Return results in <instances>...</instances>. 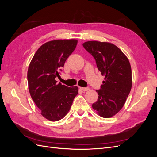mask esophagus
<instances>
[{
  "label": "esophagus",
  "instance_id": "obj_1",
  "mask_svg": "<svg viewBox=\"0 0 157 157\" xmlns=\"http://www.w3.org/2000/svg\"><path fill=\"white\" fill-rule=\"evenodd\" d=\"M80 89L82 90V91H84V92H86V91H88V90H90L89 88H82V87H80Z\"/></svg>",
  "mask_w": 157,
  "mask_h": 157
}]
</instances>
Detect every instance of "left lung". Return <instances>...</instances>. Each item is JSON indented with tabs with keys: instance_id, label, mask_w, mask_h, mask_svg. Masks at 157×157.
I'll return each instance as SVG.
<instances>
[{
	"instance_id": "1",
	"label": "left lung",
	"mask_w": 157,
	"mask_h": 157,
	"mask_svg": "<svg viewBox=\"0 0 157 157\" xmlns=\"http://www.w3.org/2000/svg\"><path fill=\"white\" fill-rule=\"evenodd\" d=\"M84 48L96 59L97 67L105 76L98 99L92 108L99 116L111 118L124 106L132 85V69L126 56L110 42L96 40L83 43Z\"/></svg>"
}]
</instances>
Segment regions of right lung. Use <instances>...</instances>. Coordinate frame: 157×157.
Wrapping results in <instances>:
<instances>
[{
  "instance_id": "right-lung-1",
  "label": "right lung",
  "mask_w": 157,
  "mask_h": 157,
  "mask_svg": "<svg viewBox=\"0 0 157 157\" xmlns=\"http://www.w3.org/2000/svg\"><path fill=\"white\" fill-rule=\"evenodd\" d=\"M76 39L47 42L35 52L27 71L31 98L47 120L58 121L65 117L78 93L77 86L57 83L59 71L77 46Z\"/></svg>"
}]
</instances>
